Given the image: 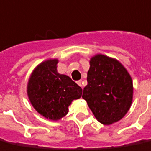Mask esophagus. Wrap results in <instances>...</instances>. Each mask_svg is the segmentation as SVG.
I'll list each match as a JSON object with an SVG mask.
<instances>
[{
  "label": "esophagus",
  "instance_id": "obj_1",
  "mask_svg": "<svg viewBox=\"0 0 151 151\" xmlns=\"http://www.w3.org/2000/svg\"><path fill=\"white\" fill-rule=\"evenodd\" d=\"M77 84L79 86H82V84H81V81H77Z\"/></svg>",
  "mask_w": 151,
  "mask_h": 151
}]
</instances>
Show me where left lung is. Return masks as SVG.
Segmentation results:
<instances>
[{"label": "left lung", "mask_w": 151, "mask_h": 151, "mask_svg": "<svg viewBox=\"0 0 151 151\" xmlns=\"http://www.w3.org/2000/svg\"><path fill=\"white\" fill-rule=\"evenodd\" d=\"M88 84L82 98L97 120L104 125L119 121L128 112L133 98V83L122 65L98 54L91 58Z\"/></svg>", "instance_id": "8db88e82"}]
</instances>
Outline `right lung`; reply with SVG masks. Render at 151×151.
Here are the masks:
<instances>
[{
    "mask_svg": "<svg viewBox=\"0 0 151 151\" xmlns=\"http://www.w3.org/2000/svg\"><path fill=\"white\" fill-rule=\"evenodd\" d=\"M58 60H48L36 68L28 84V96L37 112L45 118L58 120L68 106L81 98L82 90L70 77L57 71Z\"/></svg>",
    "mask_w": 151,
    "mask_h": 151,
    "instance_id": "1",
    "label": "right lung"
}]
</instances>
